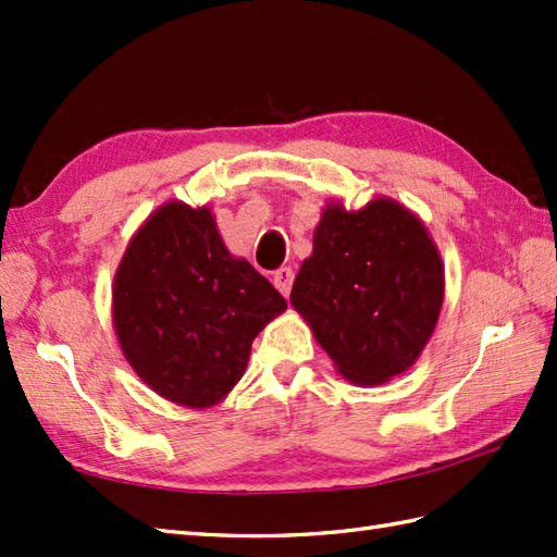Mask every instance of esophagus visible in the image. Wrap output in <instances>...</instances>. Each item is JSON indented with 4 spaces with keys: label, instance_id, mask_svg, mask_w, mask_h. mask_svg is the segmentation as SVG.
<instances>
[{
    "label": "esophagus",
    "instance_id": "34e87169",
    "mask_svg": "<svg viewBox=\"0 0 557 557\" xmlns=\"http://www.w3.org/2000/svg\"><path fill=\"white\" fill-rule=\"evenodd\" d=\"M272 282H275V287L282 294H285V297H289L292 282H294V270L292 268H277L275 272H272Z\"/></svg>",
    "mask_w": 557,
    "mask_h": 557
}]
</instances>
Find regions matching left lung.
<instances>
[{"mask_svg":"<svg viewBox=\"0 0 557 557\" xmlns=\"http://www.w3.org/2000/svg\"><path fill=\"white\" fill-rule=\"evenodd\" d=\"M443 297V260L423 222L375 198L323 210L289 299L347 381L377 385L419 359Z\"/></svg>","mask_w":557,"mask_h":557,"instance_id":"8db88e82","label":"left lung"}]
</instances>
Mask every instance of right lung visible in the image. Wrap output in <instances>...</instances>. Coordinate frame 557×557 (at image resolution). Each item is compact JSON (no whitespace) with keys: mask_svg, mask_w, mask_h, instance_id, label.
<instances>
[{"mask_svg":"<svg viewBox=\"0 0 557 557\" xmlns=\"http://www.w3.org/2000/svg\"><path fill=\"white\" fill-rule=\"evenodd\" d=\"M285 309V297L227 251L212 212L180 200L134 234L112 287L126 361L160 397L191 409L230 395L256 335Z\"/></svg>","mask_w":557,"mask_h":557,"instance_id":"1","label":"right lung"}]
</instances>
